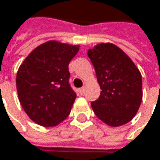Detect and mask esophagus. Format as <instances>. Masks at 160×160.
I'll list each match as a JSON object with an SVG mask.
<instances>
[{
    "instance_id": "esophagus-1",
    "label": "esophagus",
    "mask_w": 160,
    "mask_h": 160,
    "mask_svg": "<svg viewBox=\"0 0 160 160\" xmlns=\"http://www.w3.org/2000/svg\"><path fill=\"white\" fill-rule=\"evenodd\" d=\"M84 91H85V88H84V87H82V88H80V90H79V92H80V94L82 95V94L84 93Z\"/></svg>"
}]
</instances>
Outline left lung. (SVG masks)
I'll use <instances>...</instances> for the list:
<instances>
[{"mask_svg": "<svg viewBox=\"0 0 160 160\" xmlns=\"http://www.w3.org/2000/svg\"><path fill=\"white\" fill-rule=\"evenodd\" d=\"M102 90L91 103L94 114L106 124L128 123L138 111L142 98V75L132 59L112 43H100L88 51Z\"/></svg>", "mask_w": 160, "mask_h": 160, "instance_id": "obj_1", "label": "left lung"}]
</instances>
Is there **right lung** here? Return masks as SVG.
Listing matches in <instances>:
<instances>
[{
  "label": "right lung",
  "mask_w": 160,
  "mask_h": 160,
  "mask_svg": "<svg viewBox=\"0 0 160 160\" xmlns=\"http://www.w3.org/2000/svg\"><path fill=\"white\" fill-rule=\"evenodd\" d=\"M79 45L49 41L35 48L16 74V90L22 108L35 123L52 127L70 113L77 97L69 84L68 64Z\"/></svg>",
  "instance_id": "right-lung-1"
}]
</instances>
